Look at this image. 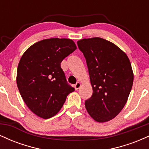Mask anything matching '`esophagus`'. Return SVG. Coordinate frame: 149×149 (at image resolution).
Segmentation results:
<instances>
[{
    "label": "esophagus",
    "instance_id": "esophagus-1",
    "mask_svg": "<svg viewBox=\"0 0 149 149\" xmlns=\"http://www.w3.org/2000/svg\"><path fill=\"white\" fill-rule=\"evenodd\" d=\"M80 86H81V83H80V82H77V83L74 85V88L76 90H78V89L80 88Z\"/></svg>",
    "mask_w": 149,
    "mask_h": 149
}]
</instances>
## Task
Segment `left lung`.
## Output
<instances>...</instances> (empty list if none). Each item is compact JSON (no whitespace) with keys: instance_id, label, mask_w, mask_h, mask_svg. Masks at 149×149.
<instances>
[{"instance_id":"8db88e82","label":"left lung","mask_w":149,"mask_h":149,"mask_svg":"<svg viewBox=\"0 0 149 149\" xmlns=\"http://www.w3.org/2000/svg\"><path fill=\"white\" fill-rule=\"evenodd\" d=\"M88 65L92 95L85 101L86 110L98 123L109 121L122 111L134 80L127 54L117 45L99 37L77 42Z\"/></svg>"}]
</instances>
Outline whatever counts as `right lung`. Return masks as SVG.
Masks as SVG:
<instances>
[{"label": "right lung", "mask_w": 149, "mask_h": 149, "mask_svg": "<svg viewBox=\"0 0 149 149\" xmlns=\"http://www.w3.org/2000/svg\"><path fill=\"white\" fill-rule=\"evenodd\" d=\"M71 39L38 41L25 51L19 62L17 85L29 109L44 119L55 116L74 88L66 83L63 59L76 49Z\"/></svg>", "instance_id": "obj_1"}]
</instances>
